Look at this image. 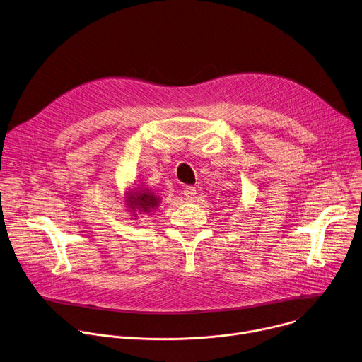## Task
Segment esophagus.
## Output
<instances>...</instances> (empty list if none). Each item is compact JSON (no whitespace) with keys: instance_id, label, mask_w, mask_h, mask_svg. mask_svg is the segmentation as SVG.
<instances>
[{"instance_id":"1","label":"esophagus","mask_w":362,"mask_h":362,"mask_svg":"<svg viewBox=\"0 0 362 362\" xmlns=\"http://www.w3.org/2000/svg\"><path fill=\"white\" fill-rule=\"evenodd\" d=\"M182 194H184L185 199H188V201H192V199L195 198L197 189H195V187H191V185H188V187H185V188H184Z\"/></svg>"}]
</instances>
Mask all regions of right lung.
<instances>
[{
    "mask_svg": "<svg viewBox=\"0 0 362 362\" xmlns=\"http://www.w3.org/2000/svg\"><path fill=\"white\" fill-rule=\"evenodd\" d=\"M161 198L157 197L154 192H151L147 188H141L139 191H132L127 194V205L129 206V211H139V212H151L156 209L160 204Z\"/></svg>",
    "mask_w": 362,
    "mask_h": 362,
    "instance_id": "right-lung-1",
    "label": "right lung"
}]
</instances>
